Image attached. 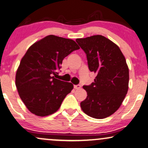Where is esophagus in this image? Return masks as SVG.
<instances>
[{
	"label": "esophagus",
	"mask_w": 148,
	"mask_h": 148,
	"mask_svg": "<svg viewBox=\"0 0 148 148\" xmlns=\"http://www.w3.org/2000/svg\"><path fill=\"white\" fill-rule=\"evenodd\" d=\"M74 87L75 89H79L81 87V85H80V84H77V85H74Z\"/></svg>",
	"instance_id": "1"
}]
</instances>
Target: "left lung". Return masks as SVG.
Instances as JSON below:
<instances>
[{
    "instance_id": "left-lung-1",
    "label": "left lung",
    "mask_w": 148,
    "mask_h": 148,
    "mask_svg": "<svg viewBox=\"0 0 148 148\" xmlns=\"http://www.w3.org/2000/svg\"><path fill=\"white\" fill-rule=\"evenodd\" d=\"M76 41L86 55L89 70L96 74L94 82L83 86L87 97L80 107L90 117L105 119L119 109L127 93L129 72L125 58L115 43L101 35Z\"/></svg>"
}]
</instances>
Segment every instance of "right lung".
I'll return each instance as SVG.
<instances>
[{"instance_id":"add662e5","label":"right lung","mask_w":148,"mask_h":148,"mask_svg":"<svg viewBox=\"0 0 148 148\" xmlns=\"http://www.w3.org/2000/svg\"><path fill=\"white\" fill-rule=\"evenodd\" d=\"M79 49L72 39L55 35H49L29 47L15 76L19 97L29 112L46 116L58 111L74 86L53 75L58 74L63 60Z\"/></svg>"}]
</instances>
